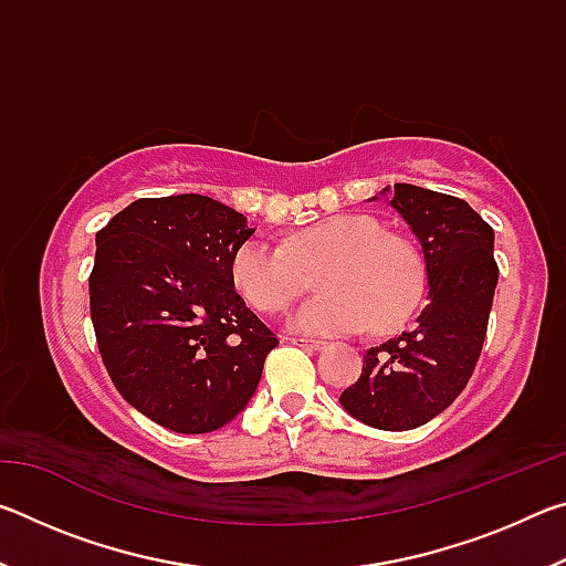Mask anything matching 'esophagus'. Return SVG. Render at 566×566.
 <instances>
[{"instance_id":"1","label":"esophagus","mask_w":566,"mask_h":566,"mask_svg":"<svg viewBox=\"0 0 566 566\" xmlns=\"http://www.w3.org/2000/svg\"><path fill=\"white\" fill-rule=\"evenodd\" d=\"M290 344H294V347H304V349H322L324 342L319 339H304V337H290L286 339Z\"/></svg>"}]
</instances>
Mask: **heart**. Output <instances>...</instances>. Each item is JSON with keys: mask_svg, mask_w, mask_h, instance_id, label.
I'll return each mask as SVG.
<instances>
[{"mask_svg": "<svg viewBox=\"0 0 566 566\" xmlns=\"http://www.w3.org/2000/svg\"><path fill=\"white\" fill-rule=\"evenodd\" d=\"M324 262L317 276L324 294L286 317V327L306 337L352 334L367 324L395 327L409 317L424 286L415 249L364 214L322 219L294 234L290 247L264 237L247 239L232 256V282L247 304L274 314L302 292V266Z\"/></svg>", "mask_w": 566, "mask_h": 566, "instance_id": "1", "label": "heart"}]
</instances>
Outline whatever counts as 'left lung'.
Returning a JSON list of instances; mask_svg holds the SVG:
<instances>
[{"instance_id":"1","label":"left lung","mask_w":566,"mask_h":566,"mask_svg":"<svg viewBox=\"0 0 566 566\" xmlns=\"http://www.w3.org/2000/svg\"><path fill=\"white\" fill-rule=\"evenodd\" d=\"M381 195L424 254L427 306L415 329L367 349L359 379L339 401L364 424L407 432L434 419L467 387L482 354L500 266L494 229L464 199L415 185L385 187Z\"/></svg>"}]
</instances>
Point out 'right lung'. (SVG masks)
<instances>
[{"label": "right lung", "mask_w": 566, "mask_h": 566, "mask_svg": "<svg viewBox=\"0 0 566 566\" xmlns=\"http://www.w3.org/2000/svg\"><path fill=\"white\" fill-rule=\"evenodd\" d=\"M254 229L202 195L137 199L97 232L90 312L129 405L179 434L224 427L252 399L280 339L234 292Z\"/></svg>", "instance_id": "add662e5"}]
</instances>
